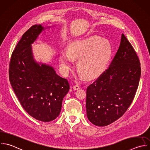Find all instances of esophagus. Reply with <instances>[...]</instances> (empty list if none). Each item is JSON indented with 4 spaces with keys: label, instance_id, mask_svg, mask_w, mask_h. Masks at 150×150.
Listing matches in <instances>:
<instances>
[{
    "label": "esophagus",
    "instance_id": "obj_1",
    "mask_svg": "<svg viewBox=\"0 0 150 150\" xmlns=\"http://www.w3.org/2000/svg\"><path fill=\"white\" fill-rule=\"evenodd\" d=\"M73 90H79V89H80V87L79 86V85H75V86H73Z\"/></svg>",
    "mask_w": 150,
    "mask_h": 150
}]
</instances>
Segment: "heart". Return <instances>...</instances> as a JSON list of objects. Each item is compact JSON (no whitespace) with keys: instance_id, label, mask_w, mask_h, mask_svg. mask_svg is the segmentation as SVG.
<instances>
[{"instance_id":"obj_1","label":"heart","mask_w":150,"mask_h":150,"mask_svg":"<svg viewBox=\"0 0 150 150\" xmlns=\"http://www.w3.org/2000/svg\"><path fill=\"white\" fill-rule=\"evenodd\" d=\"M112 54V47L107 39L93 35L70 43L69 50L61 52L59 60L61 67L68 72L73 66V60H78L80 76L94 80L105 70Z\"/></svg>"}]
</instances>
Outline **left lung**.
Instances as JSON below:
<instances>
[{
	"instance_id": "obj_1",
	"label": "left lung",
	"mask_w": 150,
	"mask_h": 150,
	"mask_svg": "<svg viewBox=\"0 0 150 150\" xmlns=\"http://www.w3.org/2000/svg\"><path fill=\"white\" fill-rule=\"evenodd\" d=\"M140 76L139 59L122 34L119 48L109 68L87 88L88 120L103 127L120 118L134 99Z\"/></svg>"
}]
</instances>
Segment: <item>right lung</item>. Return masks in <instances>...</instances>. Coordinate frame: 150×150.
<instances>
[{
	"label": "right lung",
	"instance_id": "right-lung-1",
	"mask_svg": "<svg viewBox=\"0 0 150 150\" xmlns=\"http://www.w3.org/2000/svg\"><path fill=\"white\" fill-rule=\"evenodd\" d=\"M50 26L35 25L26 32L13 51L9 80L25 111L35 119L49 122L59 115L62 101L69 91L68 81L57 74L52 66L38 62L32 45Z\"/></svg>",
	"mask_w": 150,
	"mask_h": 150
}]
</instances>
